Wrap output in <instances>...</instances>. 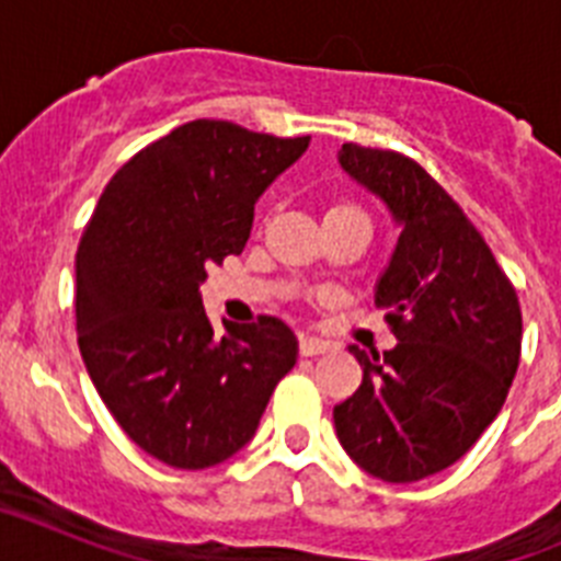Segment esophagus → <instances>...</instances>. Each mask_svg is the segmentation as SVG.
Instances as JSON below:
<instances>
[{"label": "esophagus", "mask_w": 561, "mask_h": 561, "mask_svg": "<svg viewBox=\"0 0 561 561\" xmlns=\"http://www.w3.org/2000/svg\"><path fill=\"white\" fill-rule=\"evenodd\" d=\"M297 351H300V356H320V354H329V351H331V342L317 340V336H300V342H297Z\"/></svg>", "instance_id": "34e87169"}]
</instances>
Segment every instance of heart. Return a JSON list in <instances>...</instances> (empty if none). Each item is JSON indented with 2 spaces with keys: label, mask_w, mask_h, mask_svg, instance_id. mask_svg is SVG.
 <instances>
[{
  "label": "heart",
  "mask_w": 561,
  "mask_h": 561,
  "mask_svg": "<svg viewBox=\"0 0 561 561\" xmlns=\"http://www.w3.org/2000/svg\"><path fill=\"white\" fill-rule=\"evenodd\" d=\"M334 216H362V210L356 205H351V202H334V205L325 210V219H334ZM365 219V216H362Z\"/></svg>",
  "instance_id": "b5f03b06"
}]
</instances>
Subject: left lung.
Segmentation results:
<instances>
[{"instance_id": "8db88e82", "label": "left lung", "mask_w": 561, "mask_h": 561, "mask_svg": "<svg viewBox=\"0 0 561 561\" xmlns=\"http://www.w3.org/2000/svg\"><path fill=\"white\" fill-rule=\"evenodd\" d=\"M340 165L388 205L401 236L376 284L399 342L381 356L348 348L362 385L334 408L336 438L374 478L413 483L463 458L497 419L523 311L478 227L419 162L345 142Z\"/></svg>"}]
</instances>
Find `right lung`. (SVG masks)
I'll return each instance as SVG.
<instances>
[{"mask_svg":"<svg viewBox=\"0 0 561 561\" xmlns=\"http://www.w3.org/2000/svg\"><path fill=\"white\" fill-rule=\"evenodd\" d=\"M227 121H193L108 180L76 255V329L89 379L123 433L173 469L250 444L297 340L277 317L225 323L202 306L207 270L244 250L255 202L309 148Z\"/></svg>","mask_w":561,"mask_h":561,"instance_id":"add662e5","label":"right lung"}]
</instances>
